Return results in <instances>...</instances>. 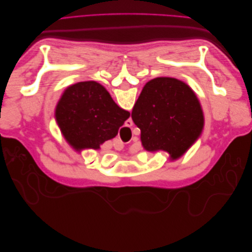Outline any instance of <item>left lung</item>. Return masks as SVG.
I'll return each instance as SVG.
<instances>
[{
    "label": "left lung",
    "instance_id": "8db88e82",
    "mask_svg": "<svg viewBox=\"0 0 252 252\" xmlns=\"http://www.w3.org/2000/svg\"><path fill=\"white\" fill-rule=\"evenodd\" d=\"M141 129L143 147L164 150L177 159L196 141L204 128V114L187 84L174 78H156L146 83L131 112Z\"/></svg>",
    "mask_w": 252,
    "mask_h": 252
}]
</instances>
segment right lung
<instances>
[{"label": "right lung", "instance_id": "right-lung-1", "mask_svg": "<svg viewBox=\"0 0 252 252\" xmlns=\"http://www.w3.org/2000/svg\"><path fill=\"white\" fill-rule=\"evenodd\" d=\"M130 113L120 108L109 93L94 81L68 87L56 108L58 125L75 150L98 149L113 139Z\"/></svg>", "mask_w": 252, "mask_h": 252}]
</instances>
